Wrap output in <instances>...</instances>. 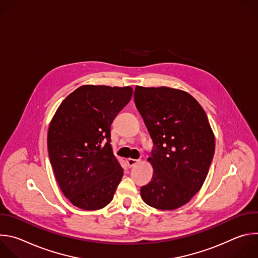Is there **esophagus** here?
<instances>
[{
	"label": "esophagus",
	"mask_w": 258,
	"mask_h": 258,
	"mask_svg": "<svg viewBox=\"0 0 258 258\" xmlns=\"http://www.w3.org/2000/svg\"><path fill=\"white\" fill-rule=\"evenodd\" d=\"M138 162H139L138 159H133V158H127V159H126V163H127L128 167H133V166L136 165Z\"/></svg>",
	"instance_id": "1"
}]
</instances>
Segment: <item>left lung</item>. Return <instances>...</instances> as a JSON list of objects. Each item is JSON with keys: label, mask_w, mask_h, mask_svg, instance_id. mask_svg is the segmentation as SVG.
Here are the masks:
<instances>
[{"label": "left lung", "mask_w": 258, "mask_h": 258, "mask_svg": "<svg viewBox=\"0 0 258 258\" xmlns=\"http://www.w3.org/2000/svg\"><path fill=\"white\" fill-rule=\"evenodd\" d=\"M134 96L154 143L147 159L153 176L141 197L156 209L174 210L203 185L214 154L213 132L202 106L185 91L137 86Z\"/></svg>", "instance_id": "8db88e82"}]
</instances>
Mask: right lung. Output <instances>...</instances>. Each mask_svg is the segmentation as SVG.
I'll return each instance as SVG.
<instances>
[{
    "instance_id": "obj_1",
    "label": "right lung",
    "mask_w": 258,
    "mask_h": 258,
    "mask_svg": "<svg viewBox=\"0 0 258 258\" xmlns=\"http://www.w3.org/2000/svg\"><path fill=\"white\" fill-rule=\"evenodd\" d=\"M131 87L86 85L58 107L48 131V151L58 185L84 210H98L113 199L123 169L113 155L111 123L131 101Z\"/></svg>"
}]
</instances>
